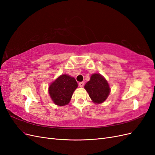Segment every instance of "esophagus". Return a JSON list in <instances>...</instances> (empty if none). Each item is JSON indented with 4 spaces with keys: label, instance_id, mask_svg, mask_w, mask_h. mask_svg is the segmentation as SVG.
<instances>
[{
    "label": "esophagus",
    "instance_id": "obj_1",
    "mask_svg": "<svg viewBox=\"0 0 155 155\" xmlns=\"http://www.w3.org/2000/svg\"><path fill=\"white\" fill-rule=\"evenodd\" d=\"M84 84H85V83H84V82H79V86L80 87H83L84 86Z\"/></svg>",
    "mask_w": 155,
    "mask_h": 155
}]
</instances>
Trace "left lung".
<instances>
[{
	"mask_svg": "<svg viewBox=\"0 0 155 155\" xmlns=\"http://www.w3.org/2000/svg\"><path fill=\"white\" fill-rule=\"evenodd\" d=\"M85 88L92 101L97 104L105 101L110 91L109 83L100 74H93Z\"/></svg>",
	"mask_w": 155,
	"mask_h": 155,
	"instance_id": "1",
	"label": "left lung"
}]
</instances>
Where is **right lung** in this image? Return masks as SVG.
Wrapping results in <instances>:
<instances>
[{
  "label": "right lung",
  "mask_w": 155,
  "mask_h": 155,
  "mask_svg": "<svg viewBox=\"0 0 155 155\" xmlns=\"http://www.w3.org/2000/svg\"><path fill=\"white\" fill-rule=\"evenodd\" d=\"M78 86V83L73 77L62 74L50 84L48 92L55 105L64 106L70 102Z\"/></svg>",
  "instance_id": "obj_1"
}]
</instances>
